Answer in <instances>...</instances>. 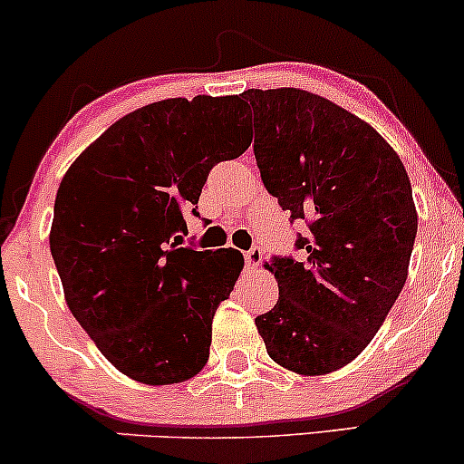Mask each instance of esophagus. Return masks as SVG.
<instances>
[{
    "instance_id": "esophagus-1",
    "label": "esophagus",
    "mask_w": 464,
    "mask_h": 464,
    "mask_svg": "<svg viewBox=\"0 0 464 464\" xmlns=\"http://www.w3.org/2000/svg\"><path fill=\"white\" fill-rule=\"evenodd\" d=\"M245 262H247L249 268H256L262 262V247L254 245L249 251H245Z\"/></svg>"
}]
</instances>
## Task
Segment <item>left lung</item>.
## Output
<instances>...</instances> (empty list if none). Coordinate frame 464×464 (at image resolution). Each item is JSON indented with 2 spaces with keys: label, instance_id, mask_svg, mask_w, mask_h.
<instances>
[{
  "label": "left lung",
  "instance_id": "obj_1",
  "mask_svg": "<svg viewBox=\"0 0 464 464\" xmlns=\"http://www.w3.org/2000/svg\"><path fill=\"white\" fill-rule=\"evenodd\" d=\"M262 182L290 221L303 258L273 256L279 301L256 318L273 362L299 374L351 363L407 282L417 234L413 188L382 137L305 90H247Z\"/></svg>",
  "mask_w": 464,
  "mask_h": 464
}]
</instances>
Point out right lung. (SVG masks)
<instances>
[{"mask_svg": "<svg viewBox=\"0 0 464 464\" xmlns=\"http://www.w3.org/2000/svg\"><path fill=\"white\" fill-rule=\"evenodd\" d=\"M238 96L141 107L85 148L60 182L51 256L66 303L113 368L146 385L196 376L241 251L180 247L208 171L241 157Z\"/></svg>", "mask_w": 464, "mask_h": 464, "instance_id": "1", "label": "right lung"}]
</instances>
